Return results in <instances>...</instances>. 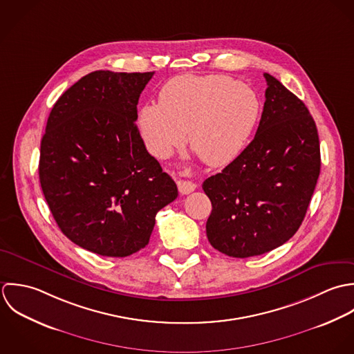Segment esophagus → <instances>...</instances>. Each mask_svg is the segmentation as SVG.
Returning <instances> with one entry per match:
<instances>
[{
  "instance_id": "1",
  "label": "esophagus",
  "mask_w": 354,
  "mask_h": 354,
  "mask_svg": "<svg viewBox=\"0 0 354 354\" xmlns=\"http://www.w3.org/2000/svg\"><path fill=\"white\" fill-rule=\"evenodd\" d=\"M185 175H189V172L185 171V172H183V176H185ZM178 190H179L180 194H190L192 192L196 190V185H194V182H192V180L179 179V180H178Z\"/></svg>"
}]
</instances>
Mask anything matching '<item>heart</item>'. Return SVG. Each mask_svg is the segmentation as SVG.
<instances>
[{
  "instance_id": "b5f03b06",
  "label": "heart",
  "mask_w": 354,
  "mask_h": 354,
  "mask_svg": "<svg viewBox=\"0 0 354 354\" xmlns=\"http://www.w3.org/2000/svg\"><path fill=\"white\" fill-rule=\"evenodd\" d=\"M260 115L261 102L249 86L225 75H183L161 88L158 105L142 108L140 129L158 158L182 146L189 133L203 161L220 168L242 154Z\"/></svg>"
}]
</instances>
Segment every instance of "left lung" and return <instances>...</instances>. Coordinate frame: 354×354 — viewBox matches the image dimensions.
Listing matches in <instances>:
<instances>
[{"mask_svg":"<svg viewBox=\"0 0 354 354\" xmlns=\"http://www.w3.org/2000/svg\"><path fill=\"white\" fill-rule=\"evenodd\" d=\"M257 133L203 183L212 203L207 236L230 257L271 252L299 228L320 174L317 129L305 104L270 73Z\"/></svg>","mask_w":354,"mask_h":354,"instance_id":"8db88e82","label":"left lung"}]
</instances>
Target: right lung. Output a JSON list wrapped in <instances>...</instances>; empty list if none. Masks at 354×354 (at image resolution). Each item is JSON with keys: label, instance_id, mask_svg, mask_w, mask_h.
Instances as JSON below:
<instances>
[{"label": "right lung", "instance_id": "add662e5", "mask_svg": "<svg viewBox=\"0 0 354 354\" xmlns=\"http://www.w3.org/2000/svg\"><path fill=\"white\" fill-rule=\"evenodd\" d=\"M154 72L94 71L57 100L41 141L39 182L63 234L106 257L149 243L156 214L178 197L136 124Z\"/></svg>", "mask_w": 354, "mask_h": 354}]
</instances>
